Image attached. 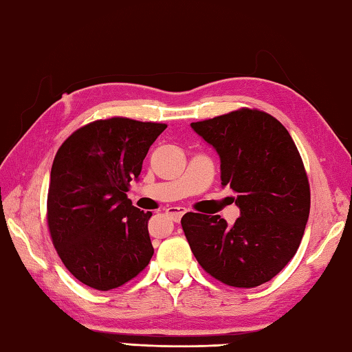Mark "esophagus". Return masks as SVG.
<instances>
[{"label":"esophagus","mask_w":352,"mask_h":352,"mask_svg":"<svg viewBox=\"0 0 352 352\" xmlns=\"http://www.w3.org/2000/svg\"><path fill=\"white\" fill-rule=\"evenodd\" d=\"M186 212L187 210L184 207H170L168 210H166V214H168V217L175 221V223H177V221L184 217V213Z\"/></svg>","instance_id":"1"}]
</instances>
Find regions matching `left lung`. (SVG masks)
<instances>
[{
	"mask_svg": "<svg viewBox=\"0 0 352 352\" xmlns=\"http://www.w3.org/2000/svg\"><path fill=\"white\" fill-rule=\"evenodd\" d=\"M192 128L217 150L221 186L235 193L239 218L186 213L184 233L198 263L227 286L255 287L292 260L303 238L311 190L291 134L267 113L243 108Z\"/></svg>",
	"mask_w": 352,
	"mask_h": 352,
	"instance_id": "1",
	"label": "left lung"
}]
</instances>
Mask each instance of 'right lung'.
<instances>
[{
    "instance_id": "obj_1",
    "label": "right lung",
    "mask_w": 352,
    "mask_h": 352,
    "mask_svg": "<svg viewBox=\"0 0 352 352\" xmlns=\"http://www.w3.org/2000/svg\"><path fill=\"white\" fill-rule=\"evenodd\" d=\"M165 128L125 117L96 120L72 133L55 154L47 226L61 261L83 285L111 291L150 263L153 213L134 207L126 192Z\"/></svg>"
}]
</instances>
